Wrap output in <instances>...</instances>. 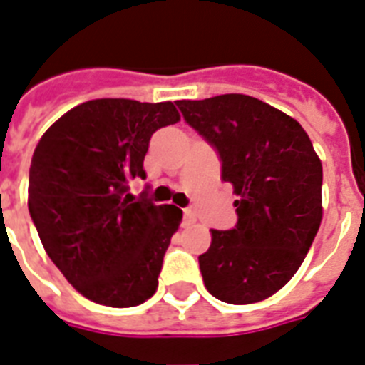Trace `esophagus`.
Returning <instances> with one entry per match:
<instances>
[{"mask_svg": "<svg viewBox=\"0 0 365 365\" xmlns=\"http://www.w3.org/2000/svg\"><path fill=\"white\" fill-rule=\"evenodd\" d=\"M183 219H185V223H195L197 221V215H195V212L189 208L183 210Z\"/></svg>", "mask_w": 365, "mask_h": 365, "instance_id": "34e87169", "label": "esophagus"}]
</instances>
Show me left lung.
Listing matches in <instances>:
<instances>
[{"label":"left lung","mask_w":365,"mask_h":365,"mask_svg":"<svg viewBox=\"0 0 365 365\" xmlns=\"http://www.w3.org/2000/svg\"><path fill=\"white\" fill-rule=\"evenodd\" d=\"M176 105L215 148L221 178L238 195L236 227L212 229V245L198 257L204 285L227 304L266 300L298 272L321 227V159L298 121L255 97Z\"/></svg>","instance_id":"1"}]
</instances>
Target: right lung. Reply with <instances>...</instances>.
I'll return each mask as SVG.
<instances>
[{
	"label": "right lung",
	"instance_id": "right-lung-1",
	"mask_svg": "<svg viewBox=\"0 0 365 365\" xmlns=\"http://www.w3.org/2000/svg\"><path fill=\"white\" fill-rule=\"evenodd\" d=\"M180 120L173 103L93 99L61 115L38 140L28 208L50 260L88 300L110 307L152 298L182 210L157 206L146 178L150 138Z\"/></svg>",
	"mask_w": 365,
	"mask_h": 365
}]
</instances>
